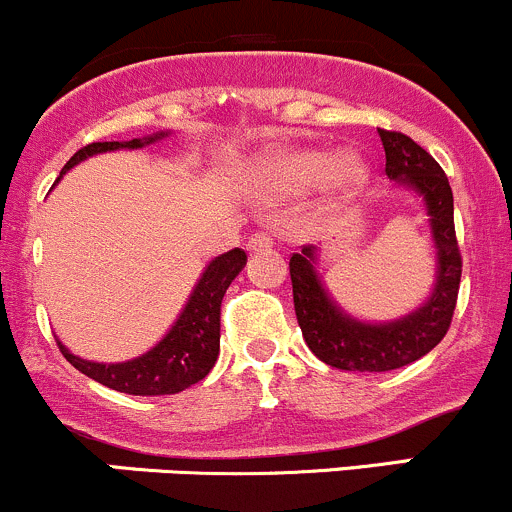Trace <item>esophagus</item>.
<instances>
[{"label": "esophagus", "mask_w": 512, "mask_h": 512, "mask_svg": "<svg viewBox=\"0 0 512 512\" xmlns=\"http://www.w3.org/2000/svg\"><path fill=\"white\" fill-rule=\"evenodd\" d=\"M268 246H273V239H271V234H268V232H256V234H251L249 241H246V249H249L251 254H254V251L268 249Z\"/></svg>", "instance_id": "1"}]
</instances>
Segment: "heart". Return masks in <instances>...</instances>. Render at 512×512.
Listing matches in <instances>:
<instances>
[{
    "label": "heart",
    "instance_id": "1",
    "mask_svg": "<svg viewBox=\"0 0 512 512\" xmlns=\"http://www.w3.org/2000/svg\"><path fill=\"white\" fill-rule=\"evenodd\" d=\"M261 178L273 195L300 192L320 183L327 195L349 197L371 178V168L359 151L329 156L320 148H276L261 161Z\"/></svg>",
    "mask_w": 512,
    "mask_h": 512
}]
</instances>
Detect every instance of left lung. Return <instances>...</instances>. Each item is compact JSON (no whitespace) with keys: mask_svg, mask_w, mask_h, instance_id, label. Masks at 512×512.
<instances>
[{"mask_svg":"<svg viewBox=\"0 0 512 512\" xmlns=\"http://www.w3.org/2000/svg\"><path fill=\"white\" fill-rule=\"evenodd\" d=\"M386 151V175L425 200L434 249L437 283L422 307L400 320L359 322L329 298L315 271L317 249L302 246L290 256V280L298 324L312 354L342 371H393L432 351L444 339L461 283V254L454 232V195L442 166L400 131L378 129Z\"/></svg>","mask_w":512,"mask_h":512,"instance_id":"left-lung-1","label":"left lung"}]
</instances>
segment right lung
<instances>
[{
	"mask_svg": "<svg viewBox=\"0 0 512 512\" xmlns=\"http://www.w3.org/2000/svg\"><path fill=\"white\" fill-rule=\"evenodd\" d=\"M168 134H153L146 139L131 141H97V144L82 146L63 170L60 178L70 168L78 166L85 158L104 151H119V148H141L163 139ZM246 266V254L241 249H232L227 254L217 256L205 268L202 278L197 280L192 290L188 305L183 307L180 317L166 337L161 339L151 351L136 356V359L124 361V364H95L85 361L80 356L70 354L63 344L58 342V349L63 351L65 359L70 361L78 371L90 376L92 381L102 386L119 390L129 395H173L180 390L195 386L197 381L212 371L214 361L219 356V315H222V298L232 280L239 276L241 268Z\"/></svg>",
	"mask_w": 512,
	"mask_h": 512,
	"instance_id": "1",
	"label": "right lung"
}]
</instances>
